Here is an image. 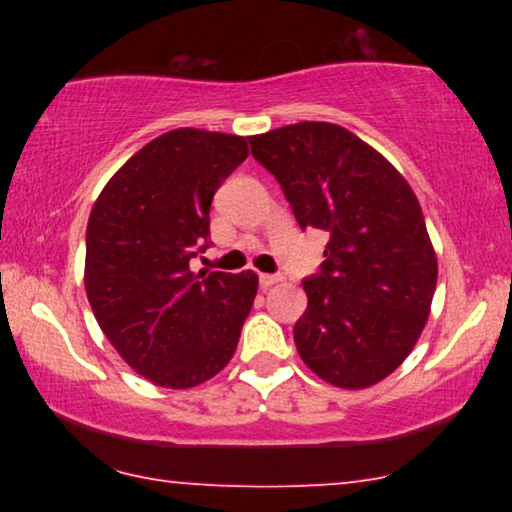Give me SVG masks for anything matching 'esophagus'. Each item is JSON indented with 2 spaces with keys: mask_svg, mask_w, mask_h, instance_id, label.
<instances>
[{
  "mask_svg": "<svg viewBox=\"0 0 512 512\" xmlns=\"http://www.w3.org/2000/svg\"><path fill=\"white\" fill-rule=\"evenodd\" d=\"M258 282H261L263 289H268V286L282 282V277H279V275H265V272H263V275H258Z\"/></svg>",
  "mask_w": 512,
  "mask_h": 512,
  "instance_id": "esophagus-1",
  "label": "esophagus"
}]
</instances>
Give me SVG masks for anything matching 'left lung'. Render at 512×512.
Returning <instances> with one entry per match:
<instances>
[{
    "instance_id": "1",
    "label": "left lung",
    "mask_w": 512,
    "mask_h": 512,
    "mask_svg": "<svg viewBox=\"0 0 512 512\" xmlns=\"http://www.w3.org/2000/svg\"><path fill=\"white\" fill-rule=\"evenodd\" d=\"M249 144L298 226L328 235L319 275L303 279L300 359L333 387H373L408 359L436 291L417 195L382 153L335 123L284 125Z\"/></svg>"
}]
</instances>
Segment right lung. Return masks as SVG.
Wrapping results in <instances>:
<instances>
[{
  "mask_svg": "<svg viewBox=\"0 0 512 512\" xmlns=\"http://www.w3.org/2000/svg\"><path fill=\"white\" fill-rule=\"evenodd\" d=\"M247 139L179 128L139 149L102 188L86 230V293L121 359L165 389H191L233 359L258 275L191 270L209 247L216 188Z\"/></svg>",
  "mask_w": 512,
  "mask_h": 512,
  "instance_id": "right-lung-1",
  "label": "right lung"
}]
</instances>
